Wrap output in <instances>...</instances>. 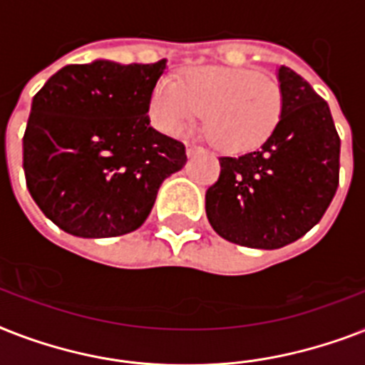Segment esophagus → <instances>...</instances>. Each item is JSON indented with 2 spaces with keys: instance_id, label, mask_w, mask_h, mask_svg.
Returning a JSON list of instances; mask_svg holds the SVG:
<instances>
[{
  "instance_id": "34e87169",
  "label": "esophagus",
  "mask_w": 365,
  "mask_h": 365,
  "mask_svg": "<svg viewBox=\"0 0 365 365\" xmlns=\"http://www.w3.org/2000/svg\"><path fill=\"white\" fill-rule=\"evenodd\" d=\"M206 149L200 148V145H193V143H189L187 145V157H195V155H205Z\"/></svg>"
}]
</instances>
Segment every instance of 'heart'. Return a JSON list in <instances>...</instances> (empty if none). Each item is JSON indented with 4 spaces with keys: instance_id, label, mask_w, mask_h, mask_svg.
Segmentation results:
<instances>
[{
    "instance_id": "1",
    "label": "heart",
    "mask_w": 365,
    "mask_h": 365,
    "mask_svg": "<svg viewBox=\"0 0 365 365\" xmlns=\"http://www.w3.org/2000/svg\"><path fill=\"white\" fill-rule=\"evenodd\" d=\"M202 116L208 140L244 151L271 136L282 113V91L269 73L239 66H195L153 88L149 115L168 136H183Z\"/></svg>"
}]
</instances>
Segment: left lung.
Listing matches in <instances>:
<instances>
[{
	"label": "left lung",
	"instance_id": "obj_1",
	"mask_svg": "<svg viewBox=\"0 0 365 365\" xmlns=\"http://www.w3.org/2000/svg\"><path fill=\"white\" fill-rule=\"evenodd\" d=\"M282 113L261 148L220 157L206 191V216L220 237L277 250L309 233L339 185L341 140L328 102L294 70L280 66Z\"/></svg>",
	"mask_w": 365,
	"mask_h": 365
}]
</instances>
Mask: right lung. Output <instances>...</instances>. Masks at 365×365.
Returning <instances> with one entry per match:
<instances>
[{
    "label": "right lung",
    "mask_w": 365,
    "mask_h": 365,
    "mask_svg": "<svg viewBox=\"0 0 365 365\" xmlns=\"http://www.w3.org/2000/svg\"><path fill=\"white\" fill-rule=\"evenodd\" d=\"M166 60L64 66L31 100L22 166L31 199L62 231L106 239L136 231L185 145L149 125Z\"/></svg>",
    "instance_id": "right-lung-1"
}]
</instances>
